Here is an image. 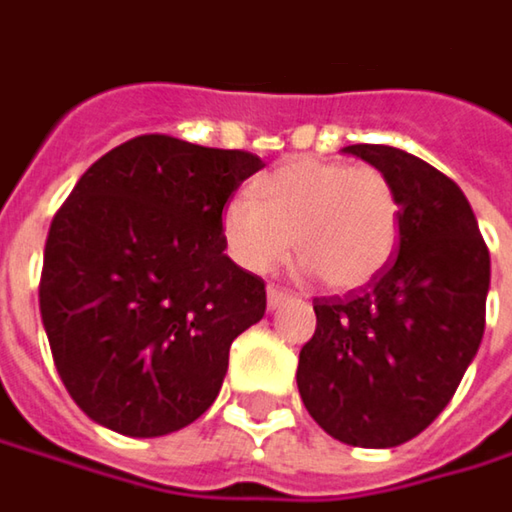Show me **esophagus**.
Instances as JSON below:
<instances>
[{"instance_id":"1","label":"esophagus","mask_w":512,"mask_h":512,"mask_svg":"<svg viewBox=\"0 0 512 512\" xmlns=\"http://www.w3.org/2000/svg\"><path fill=\"white\" fill-rule=\"evenodd\" d=\"M286 301H292V295H289L286 289H278V286H269V289H266V304H269V310H278Z\"/></svg>"}]
</instances>
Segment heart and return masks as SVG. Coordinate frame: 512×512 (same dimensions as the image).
<instances>
[{
    "mask_svg": "<svg viewBox=\"0 0 512 512\" xmlns=\"http://www.w3.org/2000/svg\"><path fill=\"white\" fill-rule=\"evenodd\" d=\"M220 231L237 266L263 275L289 246L301 269L327 289L371 284L400 240V205L376 167L298 159L257 182L255 196L237 194L220 211Z\"/></svg>",
    "mask_w": 512,
    "mask_h": 512,
    "instance_id": "1",
    "label": "heart"
}]
</instances>
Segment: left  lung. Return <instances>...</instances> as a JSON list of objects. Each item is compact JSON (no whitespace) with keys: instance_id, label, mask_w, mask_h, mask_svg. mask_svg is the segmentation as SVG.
<instances>
[{"instance_id":"8db88e82","label":"left lung","mask_w":512,"mask_h":512,"mask_svg":"<svg viewBox=\"0 0 512 512\" xmlns=\"http://www.w3.org/2000/svg\"><path fill=\"white\" fill-rule=\"evenodd\" d=\"M382 170L400 205V252L362 289L316 298L298 356L310 417L347 446L417 437L458 391L484 336L490 252L464 191L406 150L350 144Z\"/></svg>"}]
</instances>
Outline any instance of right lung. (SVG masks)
<instances>
[{
  "label": "right lung",
  "instance_id": "add662e5",
  "mask_svg": "<svg viewBox=\"0 0 512 512\" xmlns=\"http://www.w3.org/2000/svg\"><path fill=\"white\" fill-rule=\"evenodd\" d=\"M263 162L138 136L89 167L48 228L40 313L66 391L127 437L185 429L217 400L231 342L266 313L220 211Z\"/></svg>",
  "mask_w": 512,
  "mask_h": 512
}]
</instances>
